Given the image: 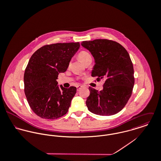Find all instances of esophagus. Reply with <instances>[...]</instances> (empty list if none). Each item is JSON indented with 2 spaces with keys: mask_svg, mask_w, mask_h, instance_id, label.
I'll return each instance as SVG.
<instances>
[{
  "mask_svg": "<svg viewBox=\"0 0 161 161\" xmlns=\"http://www.w3.org/2000/svg\"><path fill=\"white\" fill-rule=\"evenodd\" d=\"M82 86H80V85L77 86V91H79L82 88Z\"/></svg>",
  "mask_w": 161,
  "mask_h": 161,
  "instance_id": "1",
  "label": "esophagus"
}]
</instances>
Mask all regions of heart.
<instances>
[{
	"mask_svg": "<svg viewBox=\"0 0 161 161\" xmlns=\"http://www.w3.org/2000/svg\"><path fill=\"white\" fill-rule=\"evenodd\" d=\"M79 59L85 64L90 61H92V56L89 53L86 51H82L78 54Z\"/></svg>",
	"mask_w": 161,
	"mask_h": 161,
	"instance_id": "b5f03b06",
	"label": "heart"
}]
</instances>
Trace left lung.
<instances>
[{"label":"left lung","mask_w":161,"mask_h":161,"mask_svg":"<svg viewBox=\"0 0 161 161\" xmlns=\"http://www.w3.org/2000/svg\"><path fill=\"white\" fill-rule=\"evenodd\" d=\"M82 46L95 59L92 77L105 79L103 89L98 92L89 87L86 100L89 110L102 116L115 115L126 105L135 84L133 65L126 49L119 43L106 39L85 41Z\"/></svg>","instance_id":"8db88e82"}]
</instances>
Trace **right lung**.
Here are the masks:
<instances>
[{
	"label": "right lung",
	"mask_w": 161,
	"mask_h": 161,
	"mask_svg": "<svg viewBox=\"0 0 161 161\" xmlns=\"http://www.w3.org/2000/svg\"><path fill=\"white\" fill-rule=\"evenodd\" d=\"M80 43L47 45L31 56L24 73V91L28 103L38 116L56 119L67 114L76 87L58 86V74L66 71Z\"/></svg>",
	"instance_id": "add662e5"
}]
</instances>
